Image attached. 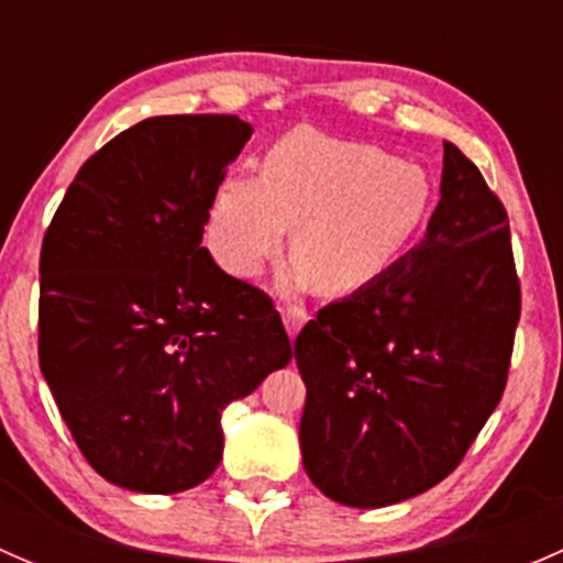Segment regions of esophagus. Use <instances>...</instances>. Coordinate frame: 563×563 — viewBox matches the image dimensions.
Returning a JSON list of instances; mask_svg holds the SVG:
<instances>
[{"mask_svg": "<svg viewBox=\"0 0 563 563\" xmlns=\"http://www.w3.org/2000/svg\"><path fill=\"white\" fill-rule=\"evenodd\" d=\"M280 316H283V323H286V332L291 334V338H297V332L305 327V321L310 318L308 310L299 308V305H283Z\"/></svg>", "mask_w": 563, "mask_h": 563, "instance_id": "34e87169", "label": "esophagus"}]
</instances>
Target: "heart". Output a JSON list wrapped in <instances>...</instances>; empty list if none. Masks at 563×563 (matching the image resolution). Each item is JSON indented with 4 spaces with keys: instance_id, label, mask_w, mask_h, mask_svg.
<instances>
[{
    "instance_id": "heart-1",
    "label": "heart",
    "mask_w": 563,
    "mask_h": 563,
    "mask_svg": "<svg viewBox=\"0 0 563 563\" xmlns=\"http://www.w3.org/2000/svg\"><path fill=\"white\" fill-rule=\"evenodd\" d=\"M430 207V179L413 163L360 141L297 128L261 161V176H229L209 207V247L236 277H255L294 225L286 286L313 280L349 294L382 277Z\"/></svg>"
}]
</instances>
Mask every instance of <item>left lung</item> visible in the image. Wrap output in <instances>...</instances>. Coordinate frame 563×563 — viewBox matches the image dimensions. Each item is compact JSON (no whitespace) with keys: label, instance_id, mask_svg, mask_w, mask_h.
Returning a JSON list of instances; mask_svg holds the SVG:
<instances>
[{"label":"left lung","instance_id":"1","mask_svg":"<svg viewBox=\"0 0 563 563\" xmlns=\"http://www.w3.org/2000/svg\"><path fill=\"white\" fill-rule=\"evenodd\" d=\"M518 321L507 209L444 144L424 240L294 340L308 387L299 444L318 490L376 509L446 479L501 400Z\"/></svg>","mask_w":563,"mask_h":563}]
</instances>
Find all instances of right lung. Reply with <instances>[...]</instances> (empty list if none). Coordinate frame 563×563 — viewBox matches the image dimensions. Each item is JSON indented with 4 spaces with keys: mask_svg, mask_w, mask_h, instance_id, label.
Here are the masks:
<instances>
[{
    "mask_svg": "<svg viewBox=\"0 0 563 563\" xmlns=\"http://www.w3.org/2000/svg\"><path fill=\"white\" fill-rule=\"evenodd\" d=\"M250 133L229 113L144 119L78 168L43 236L40 371L87 463L128 490L207 479L223 408L291 360L269 294L201 247Z\"/></svg>",
    "mask_w": 563,
    "mask_h": 563,
    "instance_id": "right-lung-1",
    "label": "right lung"
}]
</instances>
